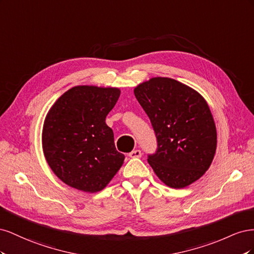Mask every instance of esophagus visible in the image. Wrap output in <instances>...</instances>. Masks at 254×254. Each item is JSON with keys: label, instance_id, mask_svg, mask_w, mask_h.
<instances>
[{"label": "esophagus", "instance_id": "esophagus-1", "mask_svg": "<svg viewBox=\"0 0 254 254\" xmlns=\"http://www.w3.org/2000/svg\"><path fill=\"white\" fill-rule=\"evenodd\" d=\"M141 156H142V152L139 149H134L131 152H129L130 158H141Z\"/></svg>", "mask_w": 254, "mask_h": 254}]
</instances>
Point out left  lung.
<instances>
[{
    "label": "left lung",
    "instance_id": "obj_1",
    "mask_svg": "<svg viewBox=\"0 0 254 254\" xmlns=\"http://www.w3.org/2000/svg\"><path fill=\"white\" fill-rule=\"evenodd\" d=\"M148 115L157 149L147 161L166 186L182 189L210 167L216 150V127L209 106L195 90L166 77L151 78L134 89Z\"/></svg>",
    "mask_w": 254,
    "mask_h": 254
}]
</instances>
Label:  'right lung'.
<instances>
[{"instance_id":"obj_1","label":"right lung","mask_w":254,"mask_h":254,"mask_svg":"<svg viewBox=\"0 0 254 254\" xmlns=\"http://www.w3.org/2000/svg\"><path fill=\"white\" fill-rule=\"evenodd\" d=\"M121 92L78 86L66 91L45 118L42 146L52 171L67 186L95 193L118 173L125 156L106 124Z\"/></svg>"}]
</instances>
